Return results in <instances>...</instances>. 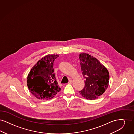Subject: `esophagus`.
I'll return each mask as SVG.
<instances>
[{
	"label": "esophagus",
	"instance_id": "obj_1",
	"mask_svg": "<svg viewBox=\"0 0 134 134\" xmlns=\"http://www.w3.org/2000/svg\"><path fill=\"white\" fill-rule=\"evenodd\" d=\"M72 83V80H70L69 81V82H68V83H69V84H71Z\"/></svg>",
	"mask_w": 134,
	"mask_h": 134
}]
</instances>
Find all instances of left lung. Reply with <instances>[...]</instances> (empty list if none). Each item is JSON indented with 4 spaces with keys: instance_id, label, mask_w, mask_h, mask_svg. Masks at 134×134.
<instances>
[{
    "instance_id": "1",
    "label": "left lung",
    "mask_w": 134,
    "mask_h": 134,
    "mask_svg": "<svg viewBox=\"0 0 134 134\" xmlns=\"http://www.w3.org/2000/svg\"><path fill=\"white\" fill-rule=\"evenodd\" d=\"M85 87L79 93L87 99H98L105 92L109 83V72L98 59L86 53L79 55Z\"/></svg>"
}]
</instances>
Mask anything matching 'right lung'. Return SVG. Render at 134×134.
<instances>
[{"instance_id": "obj_1", "label": "right lung", "mask_w": 134, "mask_h": 134, "mask_svg": "<svg viewBox=\"0 0 134 134\" xmlns=\"http://www.w3.org/2000/svg\"><path fill=\"white\" fill-rule=\"evenodd\" d=\"M58 54H48L39 60L27 77L29 91L37 99L48 100L60 91L53 73V63Z\"/></svg>"}]
</instances>
